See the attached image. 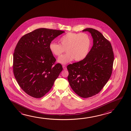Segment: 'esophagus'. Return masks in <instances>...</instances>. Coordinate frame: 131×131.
Segmentation results:
<instances>
[{
  "mask_svg": "<svg viewBox=\"0 0 131 131\" xmlns=\"http://www.w3.org/2000/svg\"><path fill=\"white\" fill-rule=\"evenodd\" d=\"M62 68H63V69L64 70H66L67 68L66 66H65V65H63V66H62Z\"/></svg>",
  "mask_w": 131,
  "mask_h": 131,
  "instance_id": "1",
  "label": "esophagus"
}]
</instances>
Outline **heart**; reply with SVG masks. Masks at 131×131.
Returning <instances> with one entry per match:
<instances>
[{
    "instance_id": "heart-1",
    "label": "heart",
    "mask_w": 131,
    "mask_h": 131,
    "mask_svg": "<svg viewBox=\"0 0 131 131\" xmlns=\"http://www.w3.org/2000/svg\"><path fill=\"white\" fill-rule=\"evenodd\" d=\"M60 45L51 42L49 47L52 54L60 57L63 53L67 52L58 58L59 62L65 64L73 60L80 61L86 58L91 46V39L86 33L69 32L59 40Z\"/></svg>"
}]
</instances>
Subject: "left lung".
<instances>
[{
    "label": "left lung",
    "instance_id": "1",
    "mask_svg": "<svg viewBox=\"0 0 131 131\" xmlns=\"http://www.w3.org/2000/svg\"><path fill=\"white\" fill-rule=\"evenodd\" d=\"M93 46L86 58L68 65V79L73 91L84 98L98 94L112 75L114 56L111 43L99 31L86 28Z\"/></svg>",
    "mask_w": 131,
    "mask_h": 131
}]
</instances>
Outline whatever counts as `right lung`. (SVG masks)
Here are the masks:
<instances>
[{
    "instance_id": "1",
    "label": "right lung",
    "mask_w": 131,
    "mask_h": 131,
    "mask_svg": "<svg viewBox=\"0 0 131 131\" xmlns=\"http://www.w3.org/2000/svg\"><path fill=\"white\" fill-rule=\"evenodd\" d=\"M64 31L39 28L21 37L13 54V73L20 87L30 96L46 94L62 70L49 49L54 39Z\"/></svg>"
}]
</instances>
